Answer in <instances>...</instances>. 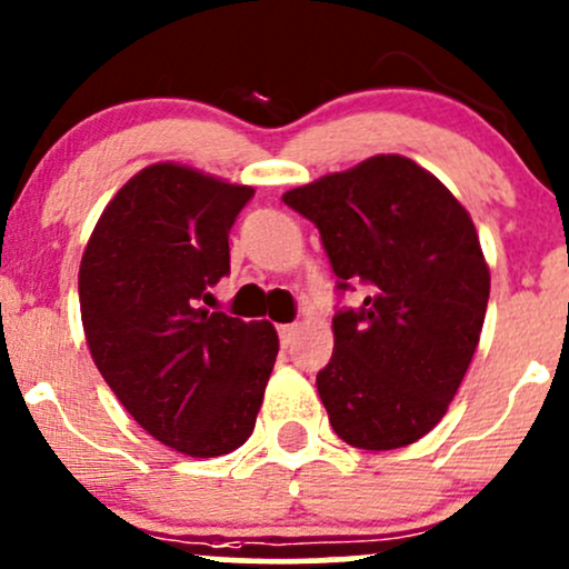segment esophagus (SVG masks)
<instances>
[{"instance_id": "1", "label": "esophagus", "mask_w": 569, "mask_h": 569, "mask_svg": "<svg viewBox=\"0 0 569 569\" xmlns=\"http://www.w3.org/2000/svg\"><path fill=\"white\" fill-rule=\"evenodd\" d=\"M298 330H301L298 325H279V341H282V347H290L296 341Z\"/></svg>"}]
</instances>
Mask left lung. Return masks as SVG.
I'll list each match as a JSON object with an SVG mask.
<instances>
[{"label":"left lung","instance_id":"8db88e82","mask_svg":"<svg viewBox=\"0 0 569 569\" xmlns=\"http://www.w3.org/2000/svg\"><path fill=\"white\" fill-rule=\"evenodd\" d=\"M282 201L319 228L338 287H368L360 311L333 317V357L317 373L336 436L368 451L425 438L449 411L487 315L489 266L468 209L395 152Z\"/></svg>","mask_w":569,"mask_h":569}]
</instances>
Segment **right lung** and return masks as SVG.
<instances>
[{
    "label": "right lung",
    "instance_id": "obj_1",
    "mask_svg": "<svg viewBox=\"0 0 569 569\" xmlns=\"http://www.w3.org/2000/svg\"><path fill=\"white\" fill-rule=\"evenodd\" d=\"M252 196L193 166H144L107 203L80 260L96 368L126 411L184 457L231 455L252 436L277 362L268 319L199 303L231 271L228 231Z\"/></svg>",
    "mask_w": 569,
    "mask_h": 569
}]
</instances>
